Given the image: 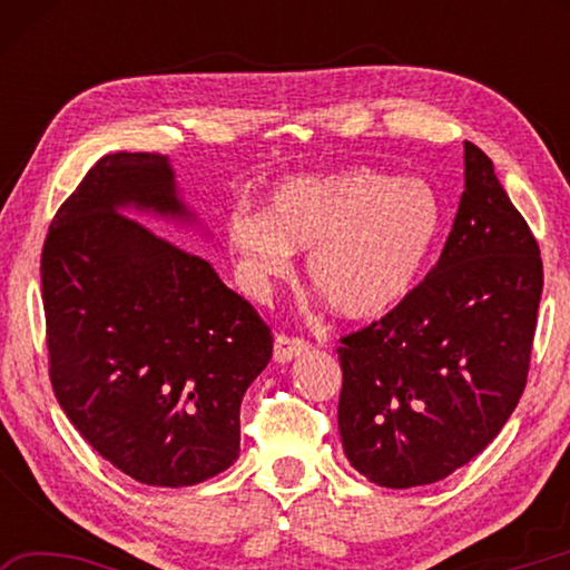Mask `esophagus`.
<instances>
[{
    "instance_id": "34e87169",
    "label": "esophagus",
    "mask_w": 570,
    "mask_h": 570,
    "mask_svg": "<svg viewBox=\"0 0 570 570\" xmlns=\"http://www.w3.org/2000/svg\"><path fill=\"white\" fill-rule=\"evenodd\" d=\"M308 344L306 340H298V336H288V334H276L274 340V360L278 364H286L296 360V356H302L304 352H308Z\"/></svg>"
}]
</instances>
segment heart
I'll return each mask as SVG.
<instances>
[{"mask_svg": "<svg viewBox=\"0 0 570 570\" xmlns=\"http://www.w3.org/2000/svg\"><path fill=\"white\" fill-rule=\"evenodd\" d=\"M445 206L422 178L350 168L278 186L264 216L230 218V244L258 284L288 278L292 248L308 254V282L346 320H380L417 286L435 254Z\"/></svg>", "mask_w": 570, "mask_h": 570, "instance_id": "obj_1", "label": "heart"}]
</instances>
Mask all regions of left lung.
<instances>
[{"label": "left lung", "instance_id": "1", "mask_svg": "<svg viewBox=\"0 0 570 570\" xmlns=\"http://www.w3.org/2000/svg\"><path fill=\"white\" fill-rule=\"evenodd\" d=\"M543 262L493 160L465 142V190L428 276L342 336L344 455L382 488L430 485L480 455L525 390Z\"/></svg>", "mask_w": 570, "mask_h": 570}]
</instances>
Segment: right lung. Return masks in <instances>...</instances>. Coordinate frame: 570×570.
<instances>
[{
	"instance_id": "add662e5",
	"label": "right lung",
	"mask_w": 570,
	"mask_h": 570,
	"mask_svg": "<svg viewBox=\"0 0 570 570\" xmlns=\"http://www.w3.org/2000/svg\"><path fill=\"white\" fill-rule=\"evenodd\" d=\"M125 206L186 216L160 153H110L57 208L40 266L52 392L125 475L196 485L238 458L240 400L274 336L204 256Z\"/></svg>"
}]
</instances>
